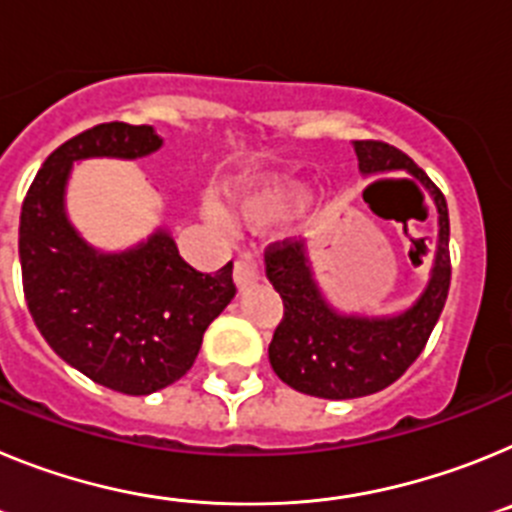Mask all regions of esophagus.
<instances>
[{
	"label": "esophagus",
	"mask_w": 512,
	"mask_h": 512,
	"mask_svg": "<svg viewBox=\"0 0 512 512\" xmlns=\"http://www.w3.org/2000/svg\"><path fill=\"white\" fill-rule=\"evenodd\" d=\"M233 279L241 289H246L248 284H253V282H259V266H256V261H253L251 253H241V256L235 259Z\"/></svg>",
	"instance_id": "1"
}]
</instances>
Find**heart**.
<instances>
[{"label": "heart", "instance_id": "b5f03b06", "mask_svg": "<svg viewBox=\"0 0 512 512\" xmlns=\"http://www.w3.org/2000/svg\"><path fill=\"white\" fill-rule=\"evenodd\" d=\"M307 200V189L295 182H271L256 192H246L241 197V212L246 220L256 225L282 220L289 212H295ZM207 215L215 217L217 223H225V215L220 207L207 205Z\"/></svg>", "mask_w": 512, "mask_h": 512}]
</instances>
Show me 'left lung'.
Listing matches in <instances>:
<instances>
[{
	"mask_svg": "<svg viewBox=\"0 0 512 512\" xmlns=\"http://www.w3.org/2000/svg\"><path fill=\"white\" fill-rule=\"evenodd\" d=\"M364 176L408 171L438 210V241L423 295L392 318H361L333 310L312 277L305 241L266 246V277L284 302V318L269 343L271 369L292 390L325 400H354L390 387L408 372L431 338L451 284L449 207L441 189L413 158L382 140H354ZM410 182V179H402Z\"/></svg>",
	"mask_w": 512,
	"mask_h": 512,
	"instance_id": "obj_1",
	"label": "left lung"
}]
</instances>
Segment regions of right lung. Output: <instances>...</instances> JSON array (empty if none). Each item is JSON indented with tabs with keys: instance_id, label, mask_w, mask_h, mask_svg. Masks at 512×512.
<instances>
[{
	"instance_id": "add662e5",
	"label": "right lung",
	"mask_w": 512,
	"mask_h": 512,
	"mask_svg": "<svg viewBox=\"0 0 512 512\" xmlns=\"http://www.w3.org/2000/svg\"><path fill=\"white\" fill-rule=\"evenodd\" d=\"M161 143L151 125H94L45 158L20 212L22 289L35 325L66 364L122 395L182 379L207 325L235 297L233 261L202 274L166 230L130 251L99 253L66 217L74 161L140 158Z\"/></svg>"
}]
</instances>
